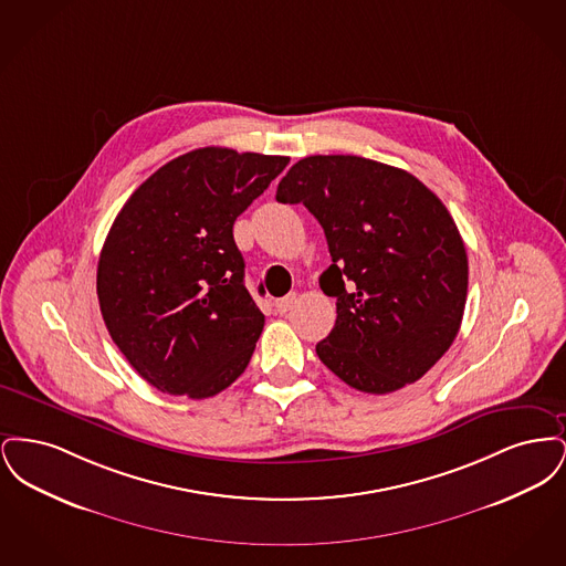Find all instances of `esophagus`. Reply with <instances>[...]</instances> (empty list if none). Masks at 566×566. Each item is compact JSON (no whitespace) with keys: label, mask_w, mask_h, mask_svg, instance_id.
<instances>
[{"label":"esophagus","mask_w":566,"mask_h":566,"mask_svg":"<svg viewBox=\"0 0 566 566\" xmlns=\"http://www.w3.org/2000/svg\"><path fill=\"white\" fill-rule=\"evenodd\" d=\"M296 303V293H291V295L282 296V298H277L275 301V312L277 314H286L293 305Z\"/></svg>","instance_id":"esophagus-1"}]
</instances>
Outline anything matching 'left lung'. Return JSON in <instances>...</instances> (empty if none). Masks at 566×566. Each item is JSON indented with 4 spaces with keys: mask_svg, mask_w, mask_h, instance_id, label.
Masks as SVG:
<instances>
[{
    "mask_svg": "<svg viewBox=\"0 0 566 566\" xmlns=\"http://www.w3.org/2000/svg\"><path fill=\"white\" fill-rule=\"evenodd\" d=\"M324 229L333 265L321 289L337 321L316 346L348 386L386 395L450 350L467 303L469 263L457 222L416 176L354 155H314L280 180Z\"/></svg>",
    "mask_w": 566,
    "mask_h": 566,
    "instance_id": "obj_1",
    "label": "left lung"
}]
</instances>
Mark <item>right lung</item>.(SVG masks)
<instances>
[{
	"mask_svg": "<svg viewBox=\"0 0 566 566\" xmlns=\"http://www.w3.org/2000/svg\"><path fill=\"white\" fill-rule=\"evenodd\" d=\"M289 161L197 148L165 163L114 218L99 307L112 342L157 390L208 399L248 367L265 316L243 286L233 224Z\"/></svg>",
	"mask_w": 566,
	"mask_h": 566,
	"instance_id": "add662e5",
	"label": "right lung"
}]
</instances>
